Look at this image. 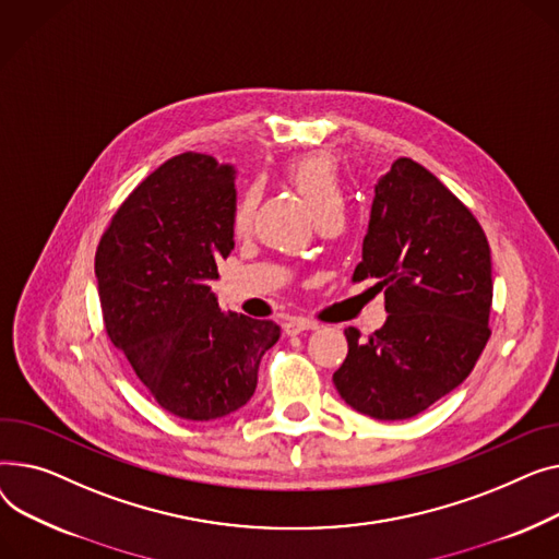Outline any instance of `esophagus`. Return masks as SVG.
Here are the masks:
<instances>
[{"label":"esophagus","mask_w":559,"mask_h":559,"mask_svg":"<svg viewBox=\"0 0 559 559\" xmlns=\"http://www.w3.org/2000/svg\"><path fill=\"white\" fill-rule=\"evenodd\" d=\"M316 322L313 320H307V318H288L286 322H284V332L288 334V336H295V334H300V332H309V330H316Z\"/></svg>","instance_id":"esophagus-1"}]
</instances>
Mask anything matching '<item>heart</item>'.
Wrapping results in <instances>:
<instances>
[{
    "instance_id": "heart-1",
    "label": "heart",
    "mask_w": 559,
    "mask_h": 559,
    "mask_svg": "<svg viewBox=\"0 0 559 559\" xmlns=\"http://www.w3.org/2000/svg\"><path fill=\"white\" fill-rule=\"evenodd\" d=\"M286 180L300 191L302 199L309 203L311 212L318 216L326 212H341L343 210V185L338 176V164L332 155L326 153H311L295 157L286 164ZM259 201L257 187L243 191L241 199L233 212V227L237 233H246L252 223L254 210Z\"/></svg>"
}]
</instances>
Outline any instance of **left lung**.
<instances>
[{"label":"left lung","mask_w":559,"mask_h":559,"mask_svg":"<svg viewBox=\"0 0 559 559\" xmlns=\"http://www.w3.org/2000/svg\"><path fill=\"white\" fill-rule=\"evenodd\" d=\"M388 318L360 341L349 326L334 372L341 397L374 419H408L461 385L489 338L491 259L476 216L421 164L392 162L374 185L364 259Z\"/></svg>","instance_id":"obj_1"}]
</instances>
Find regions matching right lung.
<instances>
[{"instance_id": "1", "label": "right lung", "mask_w": 559, "mask_h": 559, "mask_svg": "<svg viewBox=\"0 0 559 559\" xmlns=\"http://www.w3.org/2000/svg\"><path fill=\"white\" fill-rule=\"evenodd\" d=\"M235 205L229 164L176 155L121 203L94 257L112 345L164 411L191 421L248 404L280 338L273 320L223 313L210 288L235 250Z\"/></svg>"}]
</instances>
